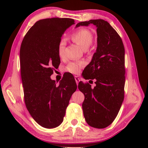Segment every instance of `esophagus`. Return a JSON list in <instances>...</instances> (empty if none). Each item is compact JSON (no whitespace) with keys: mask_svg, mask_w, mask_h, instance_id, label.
Masks as SVG:
<instances>
[{"mask_svg":"<svg viewBox=\"0 0 148 148\" xmlns=\"http://www.w3.org/2000/svg\"><path fill=\"white\" fill-rule=\"evenodd\" d=\"M74 78H75V81H76V84H77H77H78L79 82V81H80V78H79V77L78 76H75Z\"/></svg>","mask_w":148,"mask_h":148,"instance_id":"1","label":"esophagus"}]
</instances>
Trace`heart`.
Wrapping results in <instances>:
<instances>
[{
    "label": "heart",
    "mask_w": 148,
    "mask_h": 148,
    "mask_svg": "<svg viewBox=\"0 0 148 148\" xmlns=\"http://www.w3.org/2000/svg\"><path fill=\"white\" fill-rule=\"evenodd\" d=\"M71 38L74 42L79 45L82 49H86L90 46L93 40V36L89 29L82 28L77 30L71 35ZM65 42L64 40L60 41L58 46V53L60 57H62L64 54ZM85 63L82 61L71 62L67 65L66 71L71 73L77 74L84 66Z\"/></svg>",
    "instance_id": "obj_1"
}]
</instances>
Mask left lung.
<instances>
[{
    "label": "left lung",
    "mask_w": 148,
    "mask_h": 148,
    "mask_svg": "<svg viewBox=\"0 0 148 148\" xmlns=\"http://www.w3.org/2000/svg\"><path fill=\"white\" fill-rule=\"evenodd\" d=\"M90 24L97 27V47L83 72L85 79L96 80V86L80 82L78 89L85 97L82 108L87 124L104 129L114 121L123 102L125 48L119 35L103 19L79 22L76 28Z\"/></svg>",
    "instance_id": "left-lung-1"
}]
</instances>
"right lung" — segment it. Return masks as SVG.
Instances as JSON below:
<instances>
[{
  "instance_id": "1",
  "label": "right lung",
  "mask_w": 148,
  "mask_h": 148,
  "mask_svg": "<svg viewBox=\"0 0 148 148\" xmlns=\"http://www.w3.org/2000/svg\"><path fill=\"white\" fill-rule=\"evenodd\" d=\"M74 24V20L70 18L39 20L27 32L21 45L25 102L31 117L44 128H56L61 124L77 89L74 77H69L70 74L65 75L59 85L50 77L61 62L58 46L61 37Z\"/></svg>"
}]
</instances>
